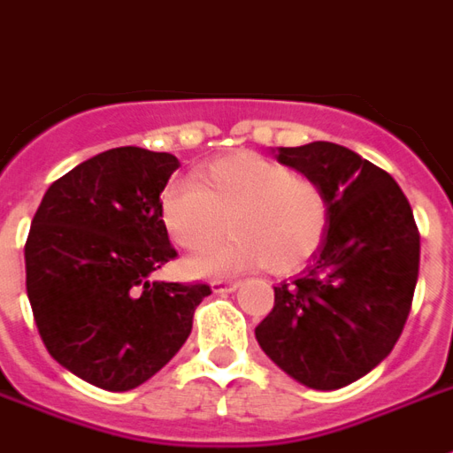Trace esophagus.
<instances>
[{"label": "esophagus", "mask_w": 453, "mask_h": 453, "mask_svg": "<svg viewBox=\"0 0 453 453\" xmlns=\"http://www.w3.org/2000/svg\"><path fill=\"white\" fill-rule=\"evenodd\" d=\"M237 286H240V281H226V279L211 281V288H213L216 294H230V291H237Z\"/></svg>", "instance_id": "34e87169"}]
</instances>
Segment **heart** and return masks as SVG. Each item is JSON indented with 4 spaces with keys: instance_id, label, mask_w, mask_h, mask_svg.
Here are the masks:
<instances>
[{
    "instance_id": "b5f03b06",
    "label": "heart",
    "mask_w": 453,
    "mask_h": 453,
    "mask_svg": "<svg viewBox=\"0 0 453 453\" xmlns=\"http://www.w3.org/2000/svg\"><path fill=\"white\" fill-rule=\"evenodd\" d=\"M169 237L201 252L218 237H233L188 265L194 274H227L266 265L276 274L303 266L327 230V201L313 179L257 152L211 162L191 179H172L159 196Z\"/></svg>"
}]
</instances>
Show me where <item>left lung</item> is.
<instances>
[{"label": "left lung", "instance_id": "1", "mask_svg": "<svg viewBox=\"0 0 453 453\" xmlns=\"http://www.w3.org/2000/svg\"><path fill=\"white\" fill-rule=\"evenodd\" d=\"M274 155L320 187L327 230L303 274L274 286L255 337L298 383L342 388L379 366L403 333L419 272L418 226L395 179L354 150L315 140Z\"/></svg>", "mask_w": 453, "mask_h": 453}]
</instances>
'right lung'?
<instances>
[{"mask_svg": "<svg viewBox=\"0 0 453 453\" xmlns=\"http://www.w3.org/2000/svg\"><path fill=\"white\" fill-rule=\"evenodd\" d=\"M179 159L113 148L50 184L26 240V291L60 366L104 390L152 379L187 342L206 284L152 274L174 259L159 194Z\"/></svg>", "mask_w": 453, "mask_h": 453, "instance_id": "obj_1", "label": "right lung"}]
</instances>
